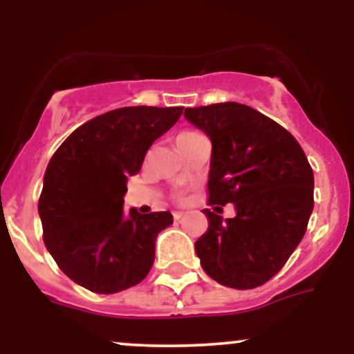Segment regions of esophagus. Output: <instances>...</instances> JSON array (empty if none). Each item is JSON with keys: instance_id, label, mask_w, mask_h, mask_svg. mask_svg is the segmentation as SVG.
<instances>
[{"instance_id": "34e87169", "label": "esophagus", "mask_w": 354, "mask_h": 354, "mask_svg": "<svg viewBox=\"0 0 354 354\" xmlns=\"http://www.w3.org/2000/svg\"><path fill=\"white\" fill-rule=\"evenodd\" d=\"M181 216H183L181 211H174V213H173V219H174V221H180Z\"/></svg>"}]
</instances>
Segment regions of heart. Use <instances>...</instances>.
<instances>
[{
    "mask_svg": "<svg viewBox=\"0 0 354 354\" xmlns=\"http://www.w3.org/2000/svg\"><path fill=\"white\" fill-rule=\"evenodd\" d=\"M198 135H201V133H198V131H194V129H186V131H181L180 135L176 136V146H181V145H185L186 141H189L191 138H194V136H198ZM178 198H183V194H178Z\"/></svg>",
    "mask_w": 354,
    "mask_h": 354,
    "instance_id": "1",
    "label": "heart"
}]
</instances>
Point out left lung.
I'll use <instances>...</instances> for the list:
<instances>
[{"mask_svg": "<svg viewBox=\"0 0 354 354\" xmlns=\"http://www.w3.org/2000/svg\"><path fill=\"white\" fill-rule=\"evenodd\" d=\"M185 116L213 143L209 205L236 209L225 221L205 209L208 230L194 243L203 270L234 290L261 286L306 233L315 206L306 154L281 124L246 104L186 108Z\"/></svg>", "mask_w": 354, "mask_h": 354, "instance_id": "left-lung-1", "label": "left lung"}]
</instances>
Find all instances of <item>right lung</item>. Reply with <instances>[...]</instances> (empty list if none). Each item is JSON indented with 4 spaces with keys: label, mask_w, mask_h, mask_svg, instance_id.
Here are the masks:
<instances>
[{
    "label": "right lung",
    "mask_w": 354,
    "mask_h": 354,
    "mask_svg": "<svg viewBox=\"0 0 354 354\" xmlns=\"http://www.w3.org/2000/svg\"><path fill=\"white\" fill-rule=\"evenodd\" d=\"M181 113V106L113 109L81 124L53 154L38 201L43 239L80 286L113 295L151 270L158 233L173 216L124 213L123 196L128 176L140 171L149 146Z\"/></svg>",
    "instance_id": "obj_1"
}]
</instances>
